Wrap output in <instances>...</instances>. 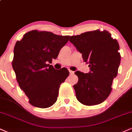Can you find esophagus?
Instances as JSON below:
<instances>
[{
	"label": "esophagus",
	"instance_id": "esophagus-1",
	"mask_svg": "<svg viewBox=\"0 0 132 132\" xmlns=\"http://www.w3.org/2000/svg\"><path fill=\"white\" fill-rule=\"evenodd\" d=\"M69 74H70V75H73L74 74V71H71V70H69Z\"/></svg>",
	"mask_w": 132,
	"mask_h": 132
}]
</instances>
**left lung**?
Here are the masks:
<instances>
[{
    "label": "left lung",
    "mask_w": 132,
    "mask_h": 132,
    "mask_svg": "<svg viewBox=\"0 0 132 132\" xmlns=\"http://www.w3.org/2000/svg\"><path fill=\"white\" fill-rule=\"evenodd\" d=\"M69 42L90 67L89 73L75 72L78 77V83L73 86L77 99L86 105L101 104L110 95L117 75L121 58L119 43L107 30H99L72 36Z\"/></svg>",
    "instance_id": "1"
}]
</instances>
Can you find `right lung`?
I'll return each mask as SVG.
<instances>
[{
  "label": "right lung",
  "mask_w": 132,
  "mask_h": 132,
  "mask_svg": "<svg viewBox=\"0 0 132 132\" xmlns=\"http://www.w3.org/2000/svg\"><path fill=\"white\" fill-rule=\"evenodd\" d=\"M69 37L35 30L16 42L12 67L20 87L33 106L48 108L56 102L60 85L69 72L67 69H55L49 63L57 58Z\"/></svg>",
  "instance_id": "right-lung-1"
}]
</instances>
